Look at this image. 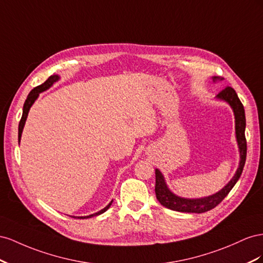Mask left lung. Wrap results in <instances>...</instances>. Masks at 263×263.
<instances>
[{"label":"left lung","instance_id":"1","mask_svg":"<svg viewBox=\"0 0 263 263\" xmlns=\"http://www.w3.org/2000/svg\"><path fill=\"white\" fill-rule=\"evenodd\" d=\"M212 78L214 82H216L217 80H222L221 77H217V76H214ZM216 99L227 102L230 106V108L232 109V111H234L236 140H237L239 155H240L238 168L236 171L234 177H232L226 184V186H223L219 192L201 198H185L174 194L168 189L162 172L159 168H156L155 170L156 198L161 202V205H163L164 207H166L168 209H172V211L181 212V213H196V214L211 211V209L216 207L224 197L227 196L228 193L232 190V187L236 185L240 175L242 173V170L246 163V156H247V141L245 136L246 116H245L243 106L241 101L239 100L238 95L231 87H226L223 90H221V91L216 96Z\"/></svg>","mask_w":263,"mask_h":263}]
</instances>
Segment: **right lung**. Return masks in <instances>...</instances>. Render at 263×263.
<instances>
[{"label":"right lung","mask_w":263,"mask_h":263,"mask_svg":"<svg viewBox=\"0 0 263 263\" xmlns=\"http://www.w3.org/2000/svg\"><path fill=\"white\" fill-rule=\"evenodd\" d=\"M59 79H61V76H58V74H52V76H50L46 81L44 82V84L35 87V88L32 90V91L28 93L27 98H26V100H25V102H24V106H23V115H22V119H21L20 124H18V143L21 142L22 132H23V129H24V125H25V122H26V119H27V116H28L29 109H31V107L33 106V103L36 101V99L39 98L40 93L43 92V91H46L47 89H49V88H50L52 85H54L56 81H58ZM112 201H114V200H111L106 207H104L103 209H101V211L95 213V214H91V215H89V216H78V217H77V216H71V217H73V218L87 219V218H91V217H95V216L101 215V214H103L106 211H108V209H109L110 206H111V204H112Z\"/></svg>","instance_id":"1"}]
</instances>
